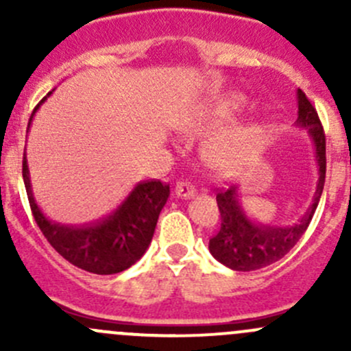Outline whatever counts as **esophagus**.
I'll return each instance as SVG.
<instances>
[{
  "label": "esophagus",
  "instance_id": "34e87169",
  "mask_svg": "<svg viewBox=\"0 0 351 351\" xmlns=\"http://www.w3.org/2000/svg\"><path fill=\"white\" fill-rule=\"evenodd\" d=\"M193 193H195V189H193L192 185H189V183H176L175 186V195L178 198H190L193 197Z\"/></svg>",
  "mask_w": 351,
  "mask_h": 351
}]
</instances>
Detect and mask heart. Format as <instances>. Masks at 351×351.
I'll return each instance as SVG.
<instances>
[{"label": "heart", "instance_id": "b5f03b06", "mask_svg": "<svg viewBox=\"0 0 351 351\" xmlns=\"http://www.w3.org/2000/svg\"><path fill=\"white\" fill-rule=\"evenodd\" d=\"M241 107L243 98L231 97L229 100H226L224 104H221L215 108V115L228 117ZM250 130H241V132H236L232 134V136L222 137V139L215 141V143H212L210 146L207 147V153H205L207 161L210 162L215 169H221V171L232 169L239 161H241L244 153H246L247 144H250Z\"/></svg>", "mask_w": 351, "mask_h": 351}]
</instances>
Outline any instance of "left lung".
I'll list each match as a JSON object with an SVG mask.
<instances>
[{"label":"left lung","mask_w":351,"mask_h":351,"mask_svg":"<svg viewBox=\"0 0 351 351\" xmlns=\"http://www.w3.org/2000/svg\"><path fill=\"white\" fill-rule=\"evenodd\" d=\"M297 105H299V112H297L299 117L295 123L304 127L313 139L317 168H319V182H317L313 205L297 224L285 226V228L263 226L251 221L244 214L239 204L238 186L217 190L215 198H217L219 212H221V229L217 234L210 238L208 250L215 260L231 270H260L282 260L302 238L319 204L324 189V178H326V136H324L316 108L307 100L302 90H297Z\"/></svg>","instance_id":"8db88e82"}]
</instances>
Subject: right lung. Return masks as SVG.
<instances>
[{"mask_svg": "<svg viewBox=\"0 0 351 351\" xmlns=\"http://www.w3.org/2000/svg\"><path fill=\"white\" fill-rule=\"evenodd\" d=\"M52 91H49L47 97ZM47 97L42 98L40 104L34 108L30 122ZM22 173L32 214L45 239L74 267L97 275L120 274L146 253L153 239L159 212L169 197V185L159 180H147L137 183L129 197L105 217L90 224L66 226L49 221L38 208L32 193L25 153Z\"/></svg>", "mask_w": 351, "mask_h": 351, "instance_id": "right-lung-1", "label": "right lung"}]
</instances>
